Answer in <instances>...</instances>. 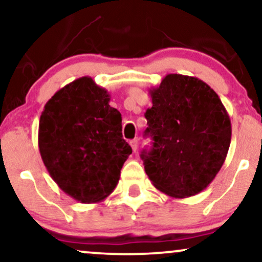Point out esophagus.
Wrapping results in <instances>:
<instances>
[{"label":"esophagus","instance_id":"34e87169","mask_svg":"<svg viewBox=\"0 0 262 262\" xmlns=\"http://www.w3.org/2000/svg\"><path fill=\"white\" fill-rule=\"evenodd\" d=\"M130 145H131L132 150H134V151L136 152V150H137V146H138V141H137V139H132V141H130Z\"/></svg>","mask_w":262,"mask_h":262}]
</instances>
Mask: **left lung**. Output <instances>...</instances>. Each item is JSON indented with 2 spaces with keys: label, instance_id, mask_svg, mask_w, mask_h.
<instances>
[{
  "label": "left lung",
  "instance_id": "8db88e82",
  "mask_svg": "<svg viewBox=\"0 0 262 262\" xmlns=\"http://www.w3.org/2000/svg\"><path fill=\"white\" fill-rule=\"evenodd\" d=\"M145 136L152 148L141 159L151 184L171 198H187L209 186L223 166L231 123L216 92L196 77L168 74L150 89Z\"/></svg>",
  "mask_w": 262,
  "mask_h": 262
}]
</instances>
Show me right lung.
Segmentation results:
<instances>
[{
  "label": "right lung",
  "mask_w": 262,
  "mask_h": 262,
  "mask_svg": "<svg viewBox=\"0 0 262 262\" xmlns=\"http://www.w3.org/2000/svg\"><path fill=\"white\" fill-rule=\"evenodd\" d=\"M42 162L58 187L83 204L116 188L132 152L121 135V114L93 78H77L46 102L39 120Z\"/></svg>",
  "instance_id": "1"
}]
</instances>
